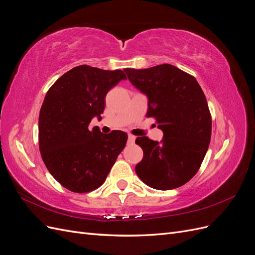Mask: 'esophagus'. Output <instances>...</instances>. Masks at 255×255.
I'll use <instances>...</instances> for the list:
<instances>
[{"mask_svg": "<svg viewBox=\"0 0 255 255\" xmlns=\"http://www.w3.org/2000/svg\"><path fill=\"white\" fill-rule=\"evenodd\" d=\"M135 139H136L135 136L128 135V143H134V142H135Z\"/></svg>", "mask_w": 255, "mask_h": 255, "instance_id": "1", "label": "esophagus"}]
</instances>
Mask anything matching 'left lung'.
Here are the masks:
<instances>
[{
    "label": "left lung",
    "mask_w": 255,
    "mask_h": 255,
    "mask_svg": "<svg viewBox=\"0 0 255 255\" xmlns=\"http://www.w3.org/2000/svg\"><path fill=\"white\" fill-rule=\"evenodd\" d=\"M125 72L148 98L145 116L155 118L164 133L159 142L137 137L143 157L135 171L154 189L180 187L197 173L211 141L212 118L203 90L194 76L169 64Z\"/></svg>",
    "instance_id": "8db88e82"
}]
</instances>
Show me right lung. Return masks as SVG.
Segmentation results:
<instances>
[{"label": "right lung", "mask_w": 255, "mask_h": 255, "mask_svg": "<svg viewBox=\"0 0 255 255\" xmlns=\"http://www.w3.org/2000/svg\"><path fill=\"white\" fill-rule=\"evenodd\" d=\"M127 76L121 70L82 65L61 75L45 95L39 150L49 172L65 188L79 194L97 189L125 149L127 133L89 128L95 117L102 119L107 92Z\"/></svg>", "instance_id": "right-lung-1"}]
</instances>
